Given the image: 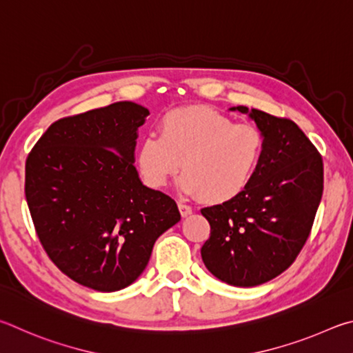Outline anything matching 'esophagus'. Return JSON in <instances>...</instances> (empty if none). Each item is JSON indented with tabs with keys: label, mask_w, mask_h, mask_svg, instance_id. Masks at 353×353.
<instances>
[{
	"label": "esophagus",
	"mask_w": 353,
	"mask_h": 353,
	"mask_svg": "<svg viewBox=\"0 0 353 353\" xmlns=\"http://www.w3.org/2000/svg\"><path fill=\"white\" fill-rule=\"evenodd\" d=\"M178 209H180L181 217H188V215L192 214V208L188 206V205H184V203H178Z\"/></svg>",
	"instance_id": "34e87169"
}]
</instances>
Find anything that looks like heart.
I'll list each match as a JSON object with an SVG mask.
<instances>
[{
	"label": "heart",
	"instance_id": "1",
	"mask_svg": "<svg viewBox=\"0 0 353 353\" xmlns=\"http://www.w3.org/2000/svg\"><path fill=\"white\" fill-rule=\"evenodd\" d=\"M158 136L148 134L136 153L148 188H164L181 169L180 189L209 205H225L251 186L263 159L265 134L252 123H236L208 107L176 108L161 117Z\"/></svg>",
	"mask_w": 353,
	"mask_h": 353
}]
</instances>
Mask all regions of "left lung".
<instances>
[{
  "instance_id": "8db88e82",
  "label": "left lung",
  "mask_w": 353,
  "mask_h": 353,
  "mask_svg": "<svg viewBox=\"0 0 353 353\" xmlns=\"http://www.w3.org/2000/svg\"><path fill=\"white\" fill-rule=\"evenodd\" d=\"M232 110L250 113L267 147L245 194L201 209L211 225L201 259L220 281L256 287L288 270L304 248L323 196L324 164L318 148L288 117Z\"/></svg>"
}]
</instances>
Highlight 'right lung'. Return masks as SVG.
<instances>
[{"label":"right lung","mask_w":353,"mask_h":353,"mask_svg":"<svg viewBox=\"0 0 353 353\" xmlns=\"http://www.w3.org/2000/svg\"><path fill=\"white\" fill-rule=\"evenodd\" d=\"M148 114L116 102L61 117L28 154L24 194L43 250L96 292L133 283L157 239L181 219L175 200L144 186L133 164L136 130Z\"/></svg>","instance_id":"obj_1"}]
</instances>
